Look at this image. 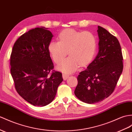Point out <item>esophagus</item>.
<instances>
[{
    "instance_id": "esophagus-1",
    "label": "esophagus",
    "mask_w": 132,
    "mask_h": 132,
    "mask_svg": "<svg viewBox=\"0 0 132 132\" xmlns=\"http://www.w3.org/2000/svg\"><path fill=\"white\" fill-rule=\"evenodd\" d=\"M68 77H69V75H67V74H65V73L63 74V78L64 80H67L68 79Z\"/></svg>"
}]
</instances>
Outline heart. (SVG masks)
I'll return each instance as SVG.
<instances>
[{"label": "heart", "instance_id": "heart-1", "mask_svg": "<svg viewBox=\"0 0 132 132\" xmlns=\"http://www.w3.org/2000/svg\"><path fill=\"white\" fill-rule=\"evenodd\" d=\"M59 40L52 41L49 45V51L56 63H59L67 54L69 56L57 68L65 73H70L91 62L97 47V40L90 32H79L66 29L59 36Z\"/></svg>", "mask_w": 132, "mask_h": 132}]
</instances>
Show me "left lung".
<instances>
[{
    "label": "left lung",
    "instance_id": "1",
    "mask_svg": "<svg viewBox=\"0 0 132 132\" xmlns=\"http://www.w3.org/2000/svg\"><path fill=\"white\" fill-rule=\"evenodd\" d=\"M98 52L87 68L77 77L76 97L87 104L108 97L114 91L123 72V55L119 42L106 29L98 26Z\"/></svg>",
    "mask_w": 132,
    "mask_h": 132
}]
</instances>
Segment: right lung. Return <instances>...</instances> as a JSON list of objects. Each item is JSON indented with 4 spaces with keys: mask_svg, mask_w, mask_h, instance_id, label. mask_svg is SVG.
Masks as SVG:
<instances>
[{
    "mask_svg": "<svg viewBox=\"0 0 132 132\" xmlns=\"http://www.w3.org/2000/svg\"><path fill=\"white\" fill-rule=\"evenodd\" d=\"M53 36L46 28L32 29L15 42L11 55V73L16 91L37 106L52 102L63 81L62 74L53 70L50 56L49 45Z\"/></svg>",
    "mask_w": 132,
    "mask_h": 132,
    "instance_id": "1",
    "label": "right lung"
}]
</instances>
